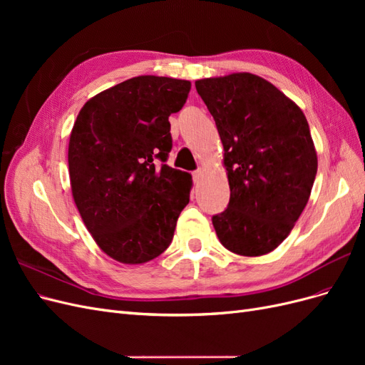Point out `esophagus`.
<instances>
[{"label": "esophagus", "mask_w": 365, "mask_h": 365, "mask_svg": "<svg viewBox=\"0 0 365 365\" xmlns=\"http://www.w3.org/2000/svg\"><path fill=\"white\" fill-rule=\"evenodd\" d=\"M192 176H193V181H195V182H197V181H200V178H201V169H197V170H195V172L192 173Z\"/></svg>", "instance_id": "34e87169"}]
</instances>
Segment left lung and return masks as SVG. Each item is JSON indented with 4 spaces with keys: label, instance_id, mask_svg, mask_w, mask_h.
Listing matches in <instances>:
<instances>
[{
    "label": "left lung",
    "instance_id": "left-lung-1",
    "mask_svg": "<svg viewBox=\"0 0 365 365\" xmlns=\"http://www.w3.org/2000/svg\"><path fill=\"white\" fill-rule=\"evenodd\" d=\"M224 145L230 202L212 217L227 250L262 256L288 237L317 175V152L303 111L250 73L195 82Z\"/></svg>",
    "mask_w": 365,
    "mask_h": 365
}]
</instances>
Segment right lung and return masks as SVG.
I'll list each match as a JSON object with an SVG mask.
<instances>
[{
	"instance_id": "add662e5",
	"label": "right lung",
	"mask_w": 365,
	"mask_h": 365,
	"mask_svg": "<svg viewBox=\"0 0 365 365\" xmlns=\"http://www.w3.org/2000/svg\"><path fill=\"white\" fill-rule=\"evenodd\" d=\"M189 91V81L132 77L88 101L73 126L74 202L97 245L121 263H145L168 250L189 204L192 176L165 164L169 115Z\"/></svg>"
}]
</instances>
